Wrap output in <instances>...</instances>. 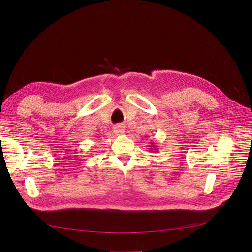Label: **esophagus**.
<instances>
[{"instance_id":"esophagus-1","label":"esophagus","mask_w":252,"mask_h":252,"mask_svg":"<svg viewBox=\"0 0 252 252\" xmlns=\"http://www.w3.org/2000/svg\"><path fill=\"white\" fill-rule=\"evenodd\" d=\"M113 131L116 135H122L125 133V126L121 125H117L113 127Z\"/></svg>"}]
</instances>
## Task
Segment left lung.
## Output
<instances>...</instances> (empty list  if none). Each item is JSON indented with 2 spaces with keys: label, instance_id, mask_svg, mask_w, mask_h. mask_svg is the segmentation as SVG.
I'll return each mask as SVG.
<instances>
[{
  "label": "left lung",
  "instance_id": "obj_1",
  "mask_svg": "<svg viewBox=\"0 0 252 252\" xmlns=\"http://www.w3.org/2000/svg\"><path fill=\"white\" fill-rule=\"evenodd\" d=\"M157 150H158V148H157L156 146H154V144L152 143V146H151V148H150V151H151V152H152V151H153V152H154V151L158 152Z\"/></svg>",
  "mask_w": 252,
  "mask_h": 252
}]
</instances>
